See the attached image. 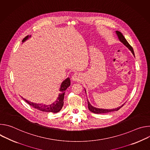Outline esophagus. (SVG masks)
<instances>
[{
	"label": "esophagus",
	"mask_w": 150,
	"mask_h": 150,
	"mask_svg": "<svg viewBox=\"0 0 150 150\" xmlns=\"http://www.w3.org/2000/svg\"><path fill=\"white\" fill-rule=\"evenodd\" d=\"M81 78H82V75H81V74H79V73H75V74H74L72 75V80L73 81L76 82V81H80L81 79Z\"/></svg>",
	"instance_id": "34e87169"
}]
</instances>
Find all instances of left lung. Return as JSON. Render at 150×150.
I'll return each instance as SVG.
<instances>
[{
	"instance_id": "left-lung-1",
	"label": "left lung",
	"mask_w": 150,
	"mask_h": 150,
	"mask_svg": "<svg viewBox=\"0 0 150 150\" xmlns=\"http://www.w3.org/2000/svg\"><path fill=\"white\" fill-rule=\"evenodd\" d=\"M116 34L119 40V41L122 42V43L128 49H129L131 52L132 53L134 54V56H135V54H134V50H133V48L131 47V46L128 43V42L126 41V40L125 39V38L124 37V36L123 35V34L119 31H116ZM85 93H86V90L85 89ZM87 101H88V109L90 112H93V113H96V114H102V113H109V112H114V111H117L118 110H119L124 105L122 104L121 106L119 107V108H115V109H100V108H95V107L93 106L89 102L88 100L87 99Z\"/></svg>"
}]
</instances>
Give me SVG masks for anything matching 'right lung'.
<instances>
[{
	"mask_svg": "<svg viewBox=\"0 0 150 150\" xmlns=\"http://www.w3.org/2000/svg\"><path fill=\"white\" fill-rule=\"evenodd\" d=\"M31 35H27L26 36L22 41L23 42H25L26 40H27L29 38H30ZM71 85V80L69 78H67L66 79L64 80L60 85V87L59 88V91L60 93L59 94V97L57 98V100L53 102V103L50 104H45L42 103H35L31 102L30 101H28L25 98H24L23 97L22 98H23L27 103H28L30 105L33 107L34 108L42 111V112H46L49 113H57L59 112L62 108L63 105V100H64V96H65V93L66 90Z\"/></svg>",
	"mask_w": 150,
	"mask_h": 150,
	"instance_id": "obj_1",
	"label": "right lung"
}]
</instances>
